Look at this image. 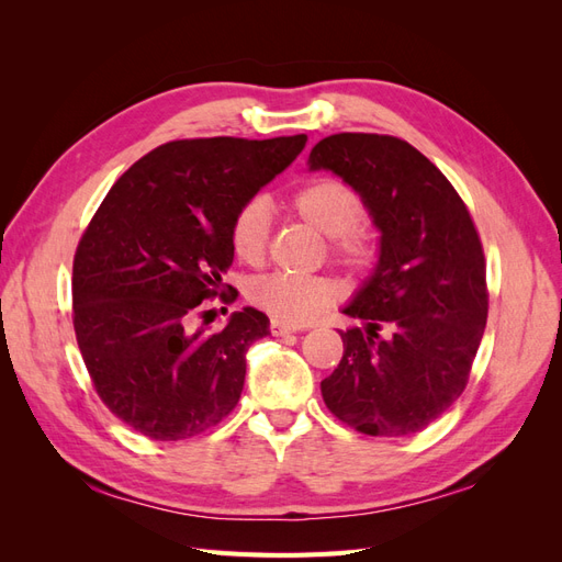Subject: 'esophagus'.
<instances>
[{
    "label": "esophagus",
    "mask_w": 562,
    "mask_h": 562,
    "mask_svg": "<svg viewBox=\"0 0 562 562\" xmlns=\"http://www.w3.org/2000/svg\"><path fill=\"white\" fill-rule=\"evenodd\" d=\"M269 330H271V335H274V337H285V335L295 333V328H293V326H285V323H281V321H271Z\"/></svg>",
    "instance_id": "esophagus-1"
}]
</instances>
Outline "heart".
<instances>
[{"label": "heart", "instance_id": "obj_1", "mask_svg": "<svg viewBox=\"0 0 562 562\" xmlns=\"http://www.w3.org/2000/svg\"><path fill=\"white\" fill-rule=\"evenodd\" d=\"M291 211L330 236L333 258L349 269H366L378 255V239L363 220V199L342 180L316 178L291 196ZM269 211L262 199H250L234 213L229 244L239 260L260 265L269 241ZM250 302L285 326H304L339 297V285L328 277L269 274L250 285Z\"/></svg>", "mask_w": 562, "mask_h": 562}]
</instances>
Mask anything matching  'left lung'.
<instances>
[{"instance_id": "1", "label": "left lung", "mask_w": 562, "mask_h": 562, "mask_svg": "<svg viewBox=\"0 0 562 562\" xmlns=\"http://www.w3.org/2000/svg\"><path fill=\"white\" fill-rule=\"evenodd\" d=\"M310 168L351 184L382 234L375 271L345 307L363 326L339 333L345 353L323 401L366 436L417 434L462 396L483 339L481 236L450 180L394 135H328Z\"/></svg>"}]
</instances>
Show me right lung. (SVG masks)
<instances>
[{
	"label": "right lung",
	"instance_id": "right-lung-1",
	"mask_svg": "<svg viewBox=\"0 0 562 562\" xmlns=\"http://www.w3.org/2000/svg\"><path fill=\"white\" fill-rule=\"evenodd\" d=\"M304 143L300 133L159 145L91 217L72 265V323L100 401L131 429L151 440L192 438L239 403L246 351L269 333V318L246 307L209 333L196 316L211 314L203 300L225 295L234 213Z\"/></svg>",
	"mask_w": 562,
	"mask_h": 562
}]
</instances>
